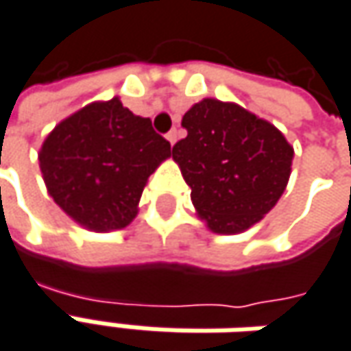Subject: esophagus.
<instances>
[{"label":"esophagus","mask_w":351,"mask_h":351,"mask_svg":"<svg viewBox=\"0 0 351 351\" xmlns=\"http://www.w3.org/2000/svg\"><path fill=\"white\" fill-rule=\"evenodd\" d=\"M176 138H178V132H176V128H173V130H171V132L167 134V139L171 141V145H175Z\"/></svg>","instance_id":"1"}]
</instances>
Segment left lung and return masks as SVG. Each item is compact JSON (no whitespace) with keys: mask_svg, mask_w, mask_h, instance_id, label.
<instances>
[{"mask_svg":"<svg viewBox=\"0 0 351 351\" xmlns=\"http://www.w3.org/2000/svg\"><path fill=\"white\" fill-rule=\"evenodd\" d=\"M186 138L173 159L196 213L219 235L243 233L282 198L293 147L268 120L237 103L202 99L182 116Z\"/></svg>","mask_w":351,"mask_h":351,"instance_id":"left-lung-1","label":"left lung"}]
</instances>
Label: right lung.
I'll return each mask as SVG.
<instances>
[{
    "label": "right lung",
    "mask_w": 351,
    "mask_h": 351,
    "mask_svg": "<svg viewBox=\"0 0 351 351\" xmlns=\"http://www.w3.org/2000/svg\"><path fill=\"white\" fill-rule=\"evenodd\" d=\"M171 157V143L120 99L97 101L46 136L38 161L48 194L89 231L122 229L138 215L147 178Z\"/></svg>",
    "instance_id": "add662e5"
}]
</instances>
